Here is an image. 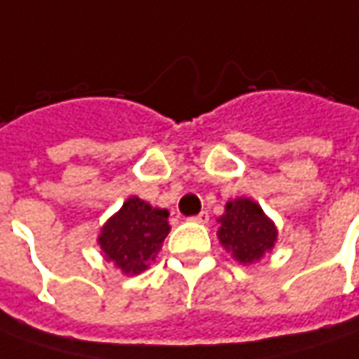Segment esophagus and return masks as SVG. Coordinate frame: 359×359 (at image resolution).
Instances as JSON below:
<instances>
[{"label":"esophagus","mask_w":359,"mask_h":359,"mask_svg":"<svg viewBox=\"0 0 359 359\" xmlns=\"http://www.w3.org/2000/svg\"><path fill=\"white\" fill-rule=\"evenodd\" d=\"M191 220H194V222H198V224H206V222L210 220V217H208V212H206V210H203V212H198L196 217H192Z\"/></svg>","instance_id":"obj_1"}]
</instances>
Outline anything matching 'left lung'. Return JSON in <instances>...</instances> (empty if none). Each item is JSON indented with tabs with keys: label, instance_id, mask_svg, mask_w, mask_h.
<instances>
[{
	"label": "left lung",
	"instance_id": "obj_1",
	"mask_svg": "<svg viewBox=\"0 0 359 359\" xmlns=\"http://www.w3.org/2000/svg\"><path fill=\"white\" fill-rule=\"evenodd\" d=\"M217 236L226 252L241 264H252L274 248L278 230L252 198H234L226 203L224 215L218 218Z\"/></svg>",
	"mask_w": 359,
	"mask_h": 359
}]
</instances>
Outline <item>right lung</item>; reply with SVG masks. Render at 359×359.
Wrapping results in <instances>:
<instances>
[{
    "mask_svg": "<svg viewBox=\"0 0 359 359\" xmlns=\"http://www.w3.org/2000/svg\"><path fill=\"white\" fill-rule=\"evenodd\" d=\"M168 230V210L153 208L139 196H130L103 224L97 242L109 262L123 274L135 276L155 260Z\"/></svg>",
    "mask_w": 359,
    "mask_h": 359,
    "instance_id": "add662e5",
    "label": "right lung"
}]
</instances>
